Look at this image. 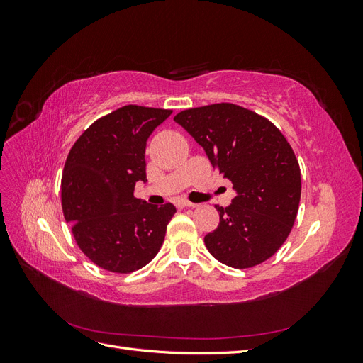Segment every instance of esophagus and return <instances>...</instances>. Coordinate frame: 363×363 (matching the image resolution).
<instances>
[{
	"instance_id": "obj_1",
	"label": "esophagus",
	"mask_w": 363,
	"mask_h": 363,
	"mask_svg": "<svg viewBox=\"0 0 363 363\" xmlns=\"http://www.w3.org/2000/svg\"><path fill=\"white\" fill-rule=\"evenodd\" d=\"M177 206H179V207H195L196 204H194V203H191V201H188V200H179V201H177Z\"/></svg>"
}]
</instances>
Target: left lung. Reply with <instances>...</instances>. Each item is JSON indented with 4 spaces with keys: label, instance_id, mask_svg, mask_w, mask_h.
<instances>
[{
    "label": "left lung",
    "instance_id": "left-lung-1",
    "mask_svg": "<svg viewBox=\"0 0 363 363\" xmlns=\"http://www.w3.org/2000/svg\"><path fill=\"white\" fill-rule=\"evenodd\" d=\"M174 121L236 191L232 204L215 206L219 224L204 236L208 252L238 269L268 260L289 236L301 196L300 164L286 138L267 118L232 103L188 108Z\"/></svg>",
    "mask_w": 363,
    "mask_h": 363
}]
</instances>
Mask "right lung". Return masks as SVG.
Here are the masks:
<instances>
[{"label":"right lung","mask_w":363,"mask_h":363,"mask_svg":"<svg viewBox=\"0 0 363 363\" xmlns=\"http://www.w3.org/2000/svg\"><path fill=\"white\" fill-rule=\"evenodd\" d=\"M172 111L128 104L83 131L65 162L62 208L77 245L96 267L127 274L159 252L175 213L135 196L147 182L150 135Z\"/></svg>","instance_id":"1"}]
</instances>
